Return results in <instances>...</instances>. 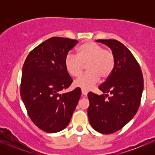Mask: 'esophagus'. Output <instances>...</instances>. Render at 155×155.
Here are the masks:
<instances>
[{
  "label": "esophagus",
  "mask_w": 155,
  "mask_h": 155,
  "mask_svg": "<svg viewBox=\"0 0 155 155\" xmlns=\"http://www.w3.org/2000/svg\"><path fill=\"white\" fill-rule=\"evenodd\" d=\"M82 95H84V96H86L87 94V91L86 90H85V89H82Z\"/></svg>",
  "instance_id": "1"
}]
</instances>
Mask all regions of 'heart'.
Returning <instances> with one entry per match:
<instances>
[{"label":"heart","instance_id":"1","mask_svg":"<svg viewBox=\"0 0 155 155\" xmlns=\"http://www.w3.org/2000/svg\"><path fill=\"white\" fill-rule=\"evenodd\" d=\"M85 64L87 72L75 81L74 85L88 90L97 83L100 77L105 79L110 76L115 68V54L112 50L90 41L79 46L77 54L69 52L65 57V68L73 77L81 74Z\"/></svg>","mask_w":155,"mask_h":155}]
</instances>
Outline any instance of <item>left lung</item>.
I'll use <instances>...</instances> for the list:
<instances>
[{"mask_svg": "<svg viewBox=\"0 0 155 155\" xmlns=\"http://www.w3.org/2000/svg\"><path fill=\"white\" fill-rule=\"evenodd\" d=\"M115 54L113 71L98 88L101 95L87 94V115L97 132L110 134L119 130L138 111L143 91V76L140 64L129 49L115 40H97ZM110 94V95H109Z\"/></svg>", "mask_w": 155, "mask_h": 155, "instance_id": "left-lung-1", "label": "left lung"}]
</instances>
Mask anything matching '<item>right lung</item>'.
<instances>
[{"mask_svg": "<svg viewBox=\"0 0 155 155\" xmlns=\"http://www.w3.org/2000/svg\"><path fill=\"white\" fill-rule=\"evenodd\" d=\"M76 40L51 37L34 48L25 61L20 94L30 118L47 133L64 129L70 123L81 97V89L61 94L73 79L64 59Z\"/></svg>", "mask_w": 155, "mask_h": 155, "instance_id": "1", "label": "right lung"}]
</instances>
